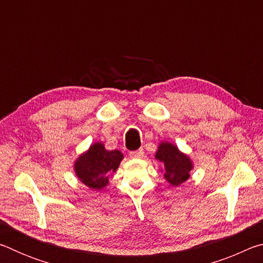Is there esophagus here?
<instances>
[{"instance_id":"34e87169","label":"esophagus","mask_w":263,"mask_h":263,"mask_svg":"<svg viewBox=\"0 0 263 263\" xmlns=\"http://www.w3.org/2000/svg\"><path fill=\"white\" fill-rule=\"evenodd\" d=\"M142 155H144V151H142V148L137 149V151H132V152H130V158H132V159H140V158H142Z\"/></svg>"}]
</instances>
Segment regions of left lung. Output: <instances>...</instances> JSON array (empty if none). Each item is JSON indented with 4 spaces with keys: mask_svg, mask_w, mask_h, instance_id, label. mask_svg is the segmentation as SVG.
<instances>
[{
    "mask_svg": "<svg viewBox=\"0 0 263 263\" xmlns=\"http://www.w3.org/2000/svg\"><path fill=\"white\" fill-rule=\"evenodd\" d=\"M155 159L164 164L163 176L172 185H180L190 177L189 173L193 169L191 160L171 142L159 145Z\"/></svg>",
    "mask_w": 263,
    "mask_h": 263,
    "instance_id": "obj_1",
    "label": "left lung"
}]
</instances>
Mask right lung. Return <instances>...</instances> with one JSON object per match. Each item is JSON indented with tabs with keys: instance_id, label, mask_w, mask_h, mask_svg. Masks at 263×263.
Returning a JSON list of instances; mask_svg holds the SVG:
<instances>
[{
	"instance_id": "obj_1",
	"label": "right lung",
	"mask_w": 263,
	"mask_h": 263,
	"mask_svg": "<svg viewBox=\"0 0 263 263\" xmlns=\"http://www.w3.org/2000/svg\"><path fill=\"white\" fill-rule=\"evenodd\" d=\"M122 160L123 154L119 151H106L102 142H96L88 152L79 157L74 169L83 184L101 190L109 183V175L116 172Z\"/></svg>"
}]
</instances>
